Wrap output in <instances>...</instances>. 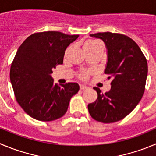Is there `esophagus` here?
<instances>
[{
    "label": "esophagus",
    "mask_w": 156,
    "mask_h": 156,
    "mask_svg": "<svg viewBox=\"0 0 156 156\" xmlns=\"http://www.w3.org/2000/svg\"><path fill=\"white\" fill-rule=\"evenodd\" d=\"M80 89L81 90H87V89H88V87H86V86L80 85Z\"/></svg>",
    "instance_id": "obj_1"
}]
</instances>
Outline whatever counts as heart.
I'll return each mask as SVG.
<instances>
[{"mask_svg": "<svg viewBox=\"0 0 156 156\" xmlns=\"http://www.w3.org/2000/svg\"><path fill=\"white\" fill-rule=\"evenodd\" d=\"M101 44L97 41H95V40H89V41H87L83 44V48L85 50V51L87 53H89V52L92 51V50H94L95 49L98 48L99 47H100ZM70 47H68L67 49L65 51V56L68 53ZM92 71L91 70H86V69H83V70H80L78 73V76H79L80 79L83 80H86L88 79V77L90 76V75L91 74Z\"/></svg>", "mask_w": 156, "mask_h": 156, "instance_id": "heart-1", "label": "heart"}]
</instances>
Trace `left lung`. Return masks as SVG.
<instances>
[{
    "mask_svg": "<svg viewBox=\"0 0 156 156\" xmlns=\"http://www.w3.org/2000/svg\"><path fill=\"white\" fill-rule=\"evenodd\" d=\"M90 36L103 40L108 50L105 73L112 79L111 90L101 93L88 105L92 118L103 123L119 121L140 102L146 89L148 64L138 44L128 36L117 33H97Z\"/></svg>",
    "mask_w": 156,
    "mask_h": 156,
    "instance_id": "left-lung-1",
    "label": "left lung"
}]
</instances>
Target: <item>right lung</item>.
I'll use <instances>...</instances> for the list:
<instances>
[{
    "label": "right lung",
    "mask_w": 156,
    "mask_h": 156,
    "mask_svg": "<svg viewBox=\"0 0 156 156\" xmlns=\"http://www.w3.org/2000/svg\"><path fill=\"white\" fill-rule=\"evenodd\" d=\"M78 37L59 31L34 33L17 50L10 80L17 103L32 118L45 122L60 118L79 91L76 83L58 86L50 76L53 68L63 63L66 47Z\"/></svg>",
    "instance_id": "1"
}]
</instances>
